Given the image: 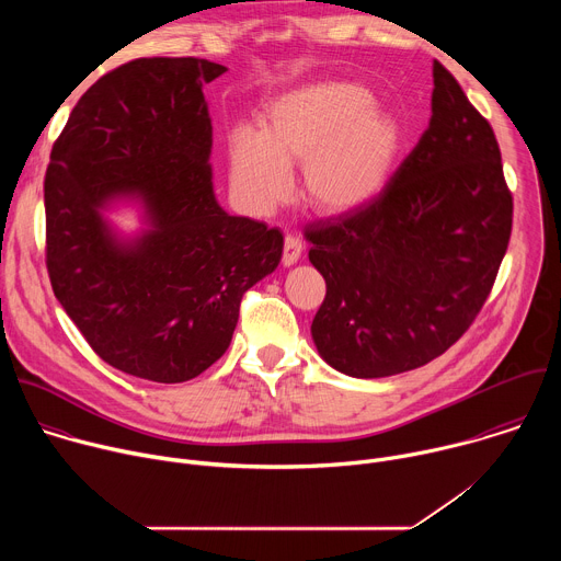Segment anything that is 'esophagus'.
Masks as SVG:
<instances>
[{
	"mask_svg": "<svg viewBox=\"0 0 561 561\" xmlns=\"http://www.w3.org/2000/svg\"><path fill=\"white\" fill-rule=\"evenodd\" d=\"M301 251H304V247H301V239H299V237H295V234H286V239H284V255H282V264H284V266H293V264H297V260L301 257Z\"/></svg>",
	"mask_w": 561,
	"mask_h": 561,
	"instance_id": "obj_1",
	"label": "esophagus"
}]
</instances>
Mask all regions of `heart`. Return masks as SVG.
<instances>
[{"label":"heart","mask_w":561,"mask_h":561,"mask_svg":"<svg viewBox=\"0 0 561 561\" xmlns=\"http://www.w3.org/2000/svg\"><path fill=\"white\" fill-rule=\"evenodd\" d=\"M373 106V95L351 82L277 95L260 130L242 126L228 137L232 191L268 213L290 193V167L304 161V195L314 210L337 215L368 204L388 184L404 139L399 122Z\"/></svg>","instance_id":"heart-1"}]
</instances>
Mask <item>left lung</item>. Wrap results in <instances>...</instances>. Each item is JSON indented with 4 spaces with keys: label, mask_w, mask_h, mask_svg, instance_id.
Instances as JSON below:
<instances>
[{
    "label": "left lung",
    "mask_w": 561,
    "mask_h": 561,
    "mask_svg": "<svg viewBox=\"0 0 561 561\" xmlns=\"http://www.w3.org/2000/svg\"><path fill=\"white\" fill-rule=\"evenodd\" d=\"M433 115L368 204L308 224V260L327 279L312 340L335 370L373 379L420 368L474 322L513 226L491 124L433 64Z\"/></svg>",
    "instance_id": "8db88e82"
}]
</instances>
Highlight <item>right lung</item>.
Segmentation results:
<instances>
[{
	"label": "right lung",
	"mask_w": 561,
	"mask_h": 561,
	"mask_svg": "<svg viewBox=\"0 0 561 561\" xmlns=\"http://www.w3.org/2000/svg\"><path fill=\"white\" fill-rule=\"evenodd\" d=\"M221 72L197 57L106 72L72 108L46 169L55 297L106 364L159 383L188 381L226 353L244 293L282 260L279 228L228 215L213 193L202 87ZM122 196L147 210L135 240L101 215Z\"/></svg>",
	"instance_id": "obj_1"
}]
</instances>
